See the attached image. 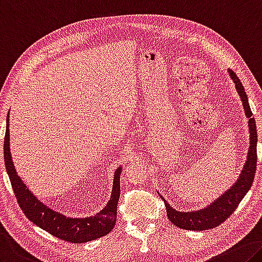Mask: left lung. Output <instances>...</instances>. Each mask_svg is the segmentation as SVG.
<instances>
[{
  "label": "left lung",
  "instance_id": "1",
  "mask_svg": "<svg viewBox=\"0 0 262 262\" xmlns=\"http://www.w3.org/2000/svg\"><path fill=\"white\" fill-rule=\"evenodd\" d=\"M230 72L232 80L234 81L236 92L239 93L242 98L243 106L245 108V113L248 118V127H250V150H248L247 161L245 163V167L242 170V173L236 181L234 185H232L225 193L222 194L217 201L213 202L205 209L199 211H193V212H180L172 209L165 199L162 197L164 201L165 209H167V215L169 221H171L173 225H176L180 228L190 231H204L209 228L217 227L224 223L230 215L233 213V211L242 202V199L247 193L252 186L253 181L255 176L256 169V141H258V133H256L255 120L253 118V113L251 111L250 103H248L247 94L245 92V89L240 81V79L233 71Z\"/></svg>",
  "mask_w": 262,
  "mask_h": 262
}]
</instances>
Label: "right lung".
Masks as SVG:
<instances>
[{"label":"right lung","mask_w":262,"mask_h":262,"mask_svg":"<svg viewBox=\"0 0 262 262\" xmlns=\"http://www.w3.org/2000/svg\"><path fill=\"white\" fill-rule=\"evenodd\" d=\"M9 116V115H8ZM4 164L9 175L12 190L17 199L23 213L40 228L50 234L57 236L68 243L81 244L95 240L108 234L113 230L116 222V209L120 197V175L121 169H116L112 190L111 199L100 212L89 218H69L49 209L47 205L39 202L31 191L23 183L20 177L16 173L12 163L9 147V119L7 118V129L4 136Z\"/></svg>","instance_id":"right-lung-1"}]
</instances>
